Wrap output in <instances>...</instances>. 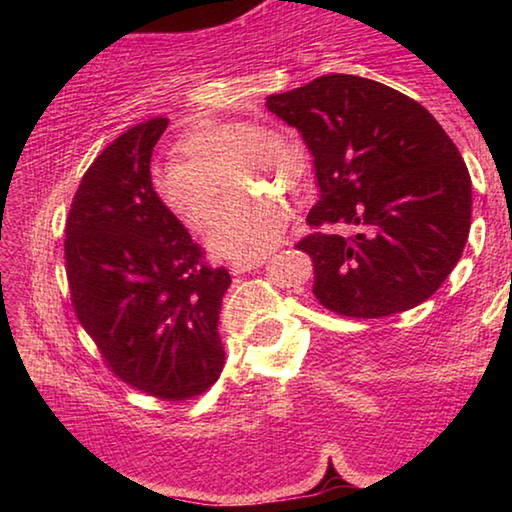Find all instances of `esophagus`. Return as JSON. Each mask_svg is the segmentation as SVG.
I'll return each instance as SVG.
<instances>
[{
	"label": "esophagus",
	"instance_id": "obj_1",
	"mask_svg": "<svg viewBox=\"0 0 512 512\" xmlns=\"http://www.w3.org/2000/svg\"><path fill=\"white\" fill-rule=\"evenodd\" d=\"M264 262H266V257H257V259H239V262H232V264H230V271L235 273V275H239V273H248V271H253V268L262 266Z\"/></svg>",
	"mask_w": 512,
	"mask_h": 512
}]
</instances>
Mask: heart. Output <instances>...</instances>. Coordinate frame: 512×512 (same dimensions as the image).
<instances>
[{
	"label": "heart",
	"mask_w": 512,
	"mask_h": 512,
	"mask_svg": "<svg viewBox=\"0 0 512 512\" xmlns=\"http://www.w3.org/2000/svg\"><path fill=\"white\" fill-rule=\"evenodd\" d=\"M178 153L153 171L160 203L187 228H210L228 173L235 192L253 187L296 189L305 173V153L275 128L253 121H201L180 137ZM287 225V207L275 198H239L216 216L207 246L228 259H257L277 246Z\"/></svg>",
	"instance_id": "b5f03b06"
}]
</instances>
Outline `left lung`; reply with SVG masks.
<instances>
[{
  "label": "left lung",
  "instance_id": "1",
  "mask_svg": "<svg viewBox=\"0 0 512 512\" xmlns=\"http://www.w3.org/2000/svg\"><path fill=\"white\" fill-rule=\"evenodd\" d=\"M311 151L314 232L296 248L314 262V296L350 318L400 314L429 300L463 255L472 180L427 108L384 83L329 74L266 97Z\"/></svg>",
  "mask_w": 512,
  "mask_h": 512
}]
</instances>
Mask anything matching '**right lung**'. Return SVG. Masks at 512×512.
<instances>
[{"label":"right lung","instance_id":"right-lung-1","mask_svg":"<svg viewBox=\"0 0 512 512\" xmlns=\"http://www.w3.org/2000/svg\"><path fill=\"white\" fill-rule=\"evenodd\" d=\"M169 119L128 128L85 171L65 225L72 307L106 366L167 402L219 379L230 273L205 262L151 185V155Z\"/></svg>","mask_w":512,"mask_h":512}]
</instances>
